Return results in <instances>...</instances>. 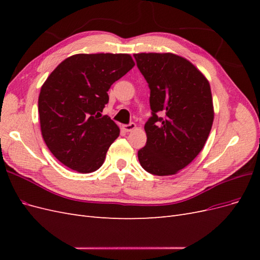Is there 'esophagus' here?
<instances>
[{"instance_id": "34e87169", "label": "esophagus", "mask_w": 260, "mask_h": 260, "mask_svg": "<svg viewBox=\"0 0 260 260\" xmlns=\"http://www.w3.org/2000/svg\"><path fill=\"white\" fill-rule=\"evenodd\" d=\"M137 128V124L135 123V122H131V123H129V124H125V125H123V129L127 131V132H130V131H132V130H135Z\"/></svg>"}]
</instances>
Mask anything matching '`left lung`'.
Segmentation results:
<instances>
[{
    "mask_svg": "<svg viewBox=\"0 0 260 260\" xmlns=\"http://www.w3.org/2000/svg\"><path fill=\"white\" fill-rule=\"evenodd\" d=\"M133 56L151 90L152 117L144 125L147 141L138 152L139 161L152 175H176L200 154L211 130L215 113L209 82L179 55Z\"/></svg>",
    "mask_w": 260,
    "mask_h": 260,
    "instance_id": "1",
    "label": "left lung"
}]
</instances>
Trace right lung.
<instances>
[{
	"mask_svg": "<svg viewBox=\"0 0 260 260\" xmlns=\"http://www.w3.org/2000/svg\"><path fill=\"white\" fill-rule=\"evenodd\" d=\"M135 66L129 54H76L41 86L39 116L46 146L68 168L90 174L103 165L119 127L107 116L108 90Z\"/></svg>",
	"mask_w": 260,
	"mask_h": 260,
	"instance_id": "right-lung-1",
	"label": "right lung"
}]
</instances>
